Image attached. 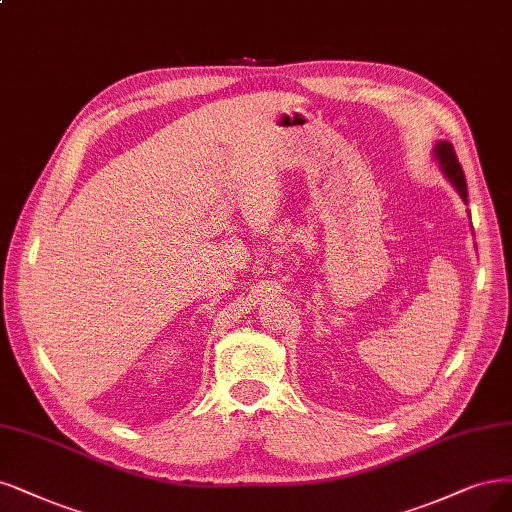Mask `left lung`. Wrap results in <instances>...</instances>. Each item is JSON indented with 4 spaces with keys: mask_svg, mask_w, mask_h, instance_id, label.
Listing matches in <instances>:
<instances>
[{
    "mask_svg": "<svg viewBox=\"0 0 512 512\" xmlns=\"http://www.w3.org/2000/svg\"><path fill=\"white\" fill-rule=\"evenodd\" d=\"M436 156H438V163H440V167H443L449 182L455 186L457 192H460V197L464 201H468L466 175H464V169H462L460 161H457V154H455L453 146L449 142H438L436 144Z\"/></svg>",
    "mask_w": 512,
    "mask_h": 512,
    "instance_id": "8db88e82",
    "label": "left lung"
}]
</instances>
